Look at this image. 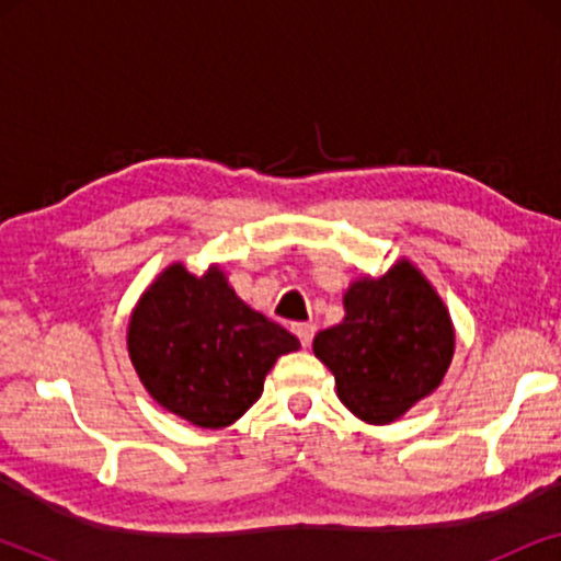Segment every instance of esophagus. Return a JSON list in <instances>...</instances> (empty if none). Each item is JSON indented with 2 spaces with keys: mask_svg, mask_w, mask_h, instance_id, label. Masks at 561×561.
Returning a JSON list of instances; mask_svg holds the SVG:
<instances>
[{
  "mask_svg": "<svg viewBox=\"0 0 561 561\" xmlns=\"http://www.w3.org/2000/svg\"><path fill=\"white\" fill-rule=\"evenodd\" d=\"M313 332H317V327H313V324H296L294 327V334L298 336V340H301L304 347H309V344H311Z\"/></svg>",
  "mask_w": 561,
  "mask_h": 561,
  "instance_id": "obj_1",
  "label": "esophagus"
}]
</instances>
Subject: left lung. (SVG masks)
I'll return each mask as SVG.
<instances>
[{"label": "left lung", "mask_w": 561, "mask_h": 561, "mask_svg": "<svg viewBox=\"0 0 561 561\" xmlns=\"http://www.w3.org/2000/svg\"><path fill=\"white\" fill-rule=\"evenodd\" d=\"M336 396L367 424H390L434 393L455 355L449 311L424 273L398 260L344 294V319L313 336Z\"/></svg>", "instance_id": "left-lung-1"}]
</instances>
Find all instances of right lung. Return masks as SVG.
<instances>
[{
    "label": "right lung",
    "mask_w": 561,
    "mask_h": 561,
    "mask_svg": "<svg viewBox=\"0 0 561 561\" xmlns=\"http://www.w3.org/2000/svg\"><path fill=\"white\" fill-rule=\"evenodd\" d=\"M301 344L250 309L219 265H168L133 309L127 350L145 390L202 428L234 424L263 396L275 359Z\"/></svg>",
    "instance_id": "obj_1"
}]
</instances>
